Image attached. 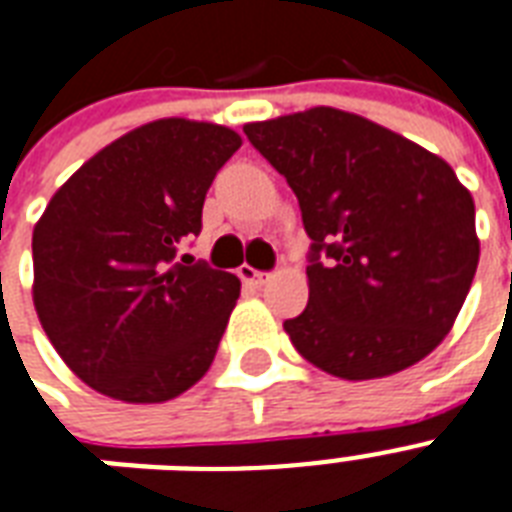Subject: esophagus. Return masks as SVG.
<instances>
[{
  "instance_id": "obj_1",
  "label": "esophagus",
  "mask_w": 512,
  "mask_h": 512,
  "mask_svg": "<svg viewBox=\"0 0 512 512\" xmlns=\"http://www.w3.org/2000/svg\"><path fill=\"white\" fill-rule=\"evenodd\" d=\"M240 277H243V283L253 285V288H261V285L267 283V272H259V269L251 267H240Z\"/></svg>"
}]
</instances>
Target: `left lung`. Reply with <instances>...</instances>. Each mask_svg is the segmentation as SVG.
Listing matches in <instances>:
<instances>
[{
    "instance_id": "obj_1",
    "label": "left lung",
    "mask_w": 512,
    "mask_h": 512,
    "mask_svg": "<svg viewBox=\"0 0 512 512\" xmlns=\"http://www.w3.org/2000/svg\"><path fill=\"white\" fill-rule=\"evenodd\" d=\"M253 149L301 208L310 301L283 328L350 382L414 366L443 342L478 267L475 205L449 162L331 106L251 122Z\"/></svg>"
}]
</instances>
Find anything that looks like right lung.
Segmentation results:
<instances>
[{
  "label": "right lung",
  "instance_id": "right-lung-1",
  "mask_svg": "<svg viewBox=\"0 0 512 512\" xmlns=\"http://www.w3.org/2000/svg\"><path fill=\"white\" fill-rule=\"evenodd\" d=\"M235 130L157 120L87 160L31 237L34 307L66 366L125 403H162L211 368L240 280L181 256L240 149Z\"/></svg>",
  "mask_w": 512,
  "mask_h": 512
}]
</instances>
